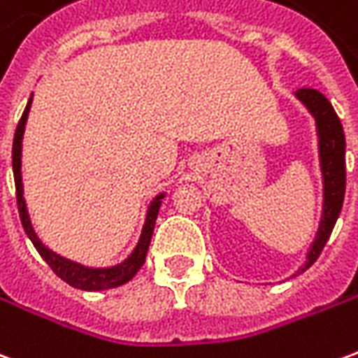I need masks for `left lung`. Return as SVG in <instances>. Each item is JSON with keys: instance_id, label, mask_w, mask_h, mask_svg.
<instances>
[{"instance_id": "left-lung-1", "label": "left lung", "mask_w": 358, "mask_h": 358, "mask_svg": "<svg viewBox=\"0 0 358 358\" xmlns=\"http://www.w3.org/2000/svg\"><path fill=\"white\" fill-rule=\"evenodd\" d=\"M295 97L315 118L318 161H320V172H322V215H320L315 240L307 251L305 264L295 270L293 276L305 272L322 253L324 245L330 238L336 220L341 213L343 195H345V134H343V126L339 122L336 110L318 90L301 88L295 92Z\"/></svg>"}]
</instances>
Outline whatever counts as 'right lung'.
Listing matches in <instances>:
<instances>
[{"label": "right lung", "mask_w": 358, "mask_h": 358, "mask_svg": "<svg viewBox=\"0 0 358 358\" xmlns=\"http://www.w3.org/2000/svg\"><path fill=\"white\" fill-rule=\"evenodd\" d=\"M30 105H32V95L27 103V109L22 113L19 120V126L15 130V140H13V174H15V189H17V205H19L20 222L24 232L34 243L36 251L42 255L45 263L50 264L51 270L57 274L61 280H65L66 284L73 285L76 289H86V292H101V289H113L118 285L130 282L136 272L141 268V264L145 263V255H148L149 243H151V236H153V228H155L157 215L161 209L164 194H159L149 203L148 213H145V222L141 228L140 240L132 249V253L126 257L122 263L115 264V266H107V268H92V266H84L80 263H74L71 259L57 255L55 251L45 248L42 240L38 238L34 232V226L30 222V215H28L27 201H24V189H22V172H20V157H22V136H24V126H27L28 113H30Z\"/></svg>", "instance_id": "add662e5"}]
</instances>
